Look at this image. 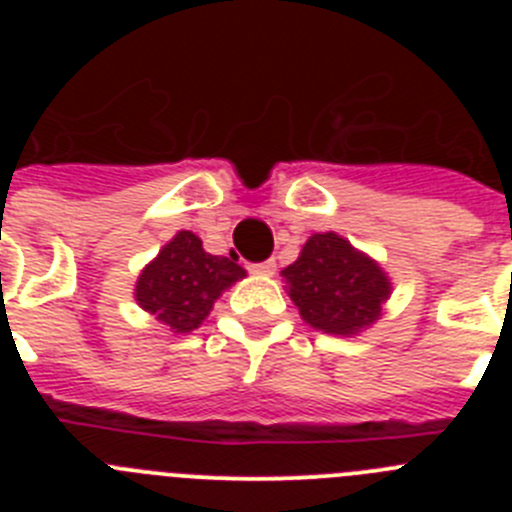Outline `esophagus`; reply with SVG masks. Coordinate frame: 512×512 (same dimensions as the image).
<instances>
[{"instance_id": "esophagus-1", "label": "esophagus", "mask_w": 512, "mask_h": 512, "mask_svg": "<svg viewBox=\"0 0 512 512\" xmlns=\"http://www.w3.org/2000/svg\"><path fill=\"white\" fill-rule=\"evenodd\" d=\"M248 269H251L253 274H261V277H271V274L277 271V261L266 259V261H259V264H251Z\"/></svg>"}]
</instances>
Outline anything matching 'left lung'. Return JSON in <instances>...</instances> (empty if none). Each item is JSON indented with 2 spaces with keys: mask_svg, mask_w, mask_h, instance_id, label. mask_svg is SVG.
<instances>
[{
  "mask_svg": "<svg viewBox=\"0 0 512 512\" xmlns=\"http://www.w3.org/2000/svg\"><path fill=\"white\" fill-rule=\"evenodd\" d=\"M282 277L302 320L330 336H359L377 323L392 295L382 266L333 230L310 235Z\"/></svg>",
  "mask_w": 512,
  "mask_h": 512,
  "instance_id": "8db88e82",
  "label": "left lung"
}]
</instances>
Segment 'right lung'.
Here are the masks:
<instances>
[{
  "mask_svg": "<svg viewBox=\"0 0 512 512\" xmlns=\"http://www.w3.org/2000/svg\"><path fill=\"white\" fill-rule=\"evenodd\" d=\"M235 261L212 256L192 230H179L140 271L135 302L174 333H189L200 328L225 289L246 277Z\"/></svg>",
  "mask_w": 512,
  "mask_h": 512,
  "instance_id": "1",
  "label": "right lung"
}]
</instances>
